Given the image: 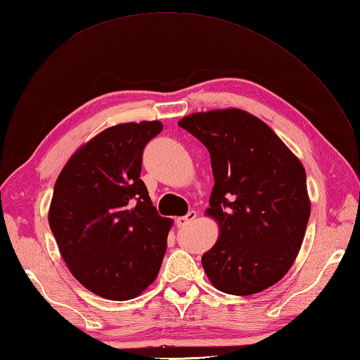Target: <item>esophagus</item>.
<instances>
[{
	"label": "esophagus",
	"mask_w": 360,
	"mask_h": 360,
	"mask_svg": "<svg viewBox=\"0 0 360 360\" xmlns=\"http://www.w3.org/2000/svg\"><path fill=\"white\" fill-rule=\"evenodd\" d=\"M196 217H198V213H196L195 210H190L186 217H179V218L174 219V221H176V226H178V227H184V226H187L188 223H192V221H193Z\"/></svg>",
	"instance_id": "34e87169"
}]
</instances>
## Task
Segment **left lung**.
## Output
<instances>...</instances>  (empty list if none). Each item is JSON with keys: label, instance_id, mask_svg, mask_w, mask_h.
<instances>
[{"label": "left lung", "instance_id": "8db88e82", "mask_svg": "<svg viewBox=\"0 0 360 360\" xmlns=\"http://www.w3.org/2000/svg\"><path fill=\"white\" fill-rule=\"evenodd\" d=\"M210 153L215 186L205 215L219 238L201 262L221 292L250 295L285 277L307 232L311 202L300 160L263 120L229 108L181 119Z\"/></svg>", "mask_w": 360, "mask_h": 360}]
</instances>
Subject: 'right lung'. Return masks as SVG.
<instances>
[{
	"mask_svg": "<svg viewBox=\"0 0 360 360\" xmlns=\"http://www.w3.org/2000/svg\"><path fill=\"white\" fill-rule=\"evenodd\" d=\"M159 120L106 128L58 174L49 226L72 275L91 292L124 302L147 289L162 264L172 219L141 179L142 153Z\"/></svg>",
	"mask_w": 360,
	"mask_h": 360,
	"instance_id": "add662e5",
	"label": "right lung"
}]
</instances>
